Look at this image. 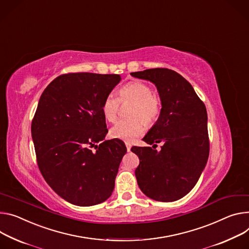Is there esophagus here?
<instances>
[{"mask_svg": "<svg viewBox=\"0 0 249 249\" xmlns=\"http://www.w3.org/2000/svg\"><path fill=\"white\" fill-rule=\"evenodd\" d=\"M125 145H126V148H127V151L129 152L130 149H131V144L129 142H125Z\"/></svg>", "mask_w": 249, "mask_h": 249, "instance_id": "1", "label": "esophagus"}]
</instances>
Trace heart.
Wrapping results in <instances>:
<instances>
[{
    "label": "heart",
    "mask_w": 249,
    "mask_h": 249,
    "mask_svg": "<svg viewBox=\"0 0 249 249\" xmlns=\"http://www.w3.org/2000/svg\"><path fill=\"white\" fill-rule=\"evenodd\" d=\"M125 101L133 102L127 112V115L131 118L119 121L111 128L110 134L113 138L132 141L144 133V122L147 125H152L159 118L162 100L159 94L153 92L149 84L133 80L120 88L118 98L112 93L104 98L101 106L104 118L110 123H114L118 118L120 102Z\"/></svg>",
    "instance_id": "obj_1"
}]
</instances>
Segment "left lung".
Masks as SVG:
<instances>
[{
	"instance_id": "obj_1",
	"label": "left lung",
	"mask_w": 249,
	"mask_h": 249,
	"mask_svg": "<svg viewBox=\"0 0 249 249\" xmlns=\"http://www.w3.org/2000/svg\"><path fill=\"white\" fill-rule=\"evenodd\" d=\"M131 75L153 82L162 100L161 114L143 138L150 145L162 143L161 151L131 149L140 160L135 170L138 186L155 200L182 198L195 187L209 159L206 106L190 82L172 70L151 69Z\"/></svg>"
}]
</instances>
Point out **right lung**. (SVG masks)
<instances>
[{
    "instance_id": "1",
    "label": "right lung",
    "mask_w": 249,
    "mask_h": 249,
    "mask_svg": "<svg viewBox=\"0 0 249 249\" xmlns=\"http://www.w3.org/2000/svg\"><path fill=\"white\" fill-rule=\"evenodd\" d=\"M119 74L65 73L42 92L32 121L38 169L50 187L75 206L106 200L114 190L127 149L123 141L101 142L108 132L102 102Z\"/></svg>"
}]
</instances>
